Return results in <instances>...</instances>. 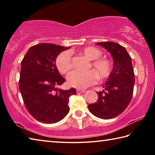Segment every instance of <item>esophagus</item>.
<instances>
[{
	"label": "esophagus",
	"instance_id": "34e87169",
	"mask_svg": "<svg viewBox=\"0 0 155 155\" xmlns=\"http://www.w3.org/2000/svg\"><path fill=\"white\" fill-rule=\"evenodd\" d=\"M77 94L85 93V90H80V89H78V90H77Z\"/></svg>",
	"mask_w": 155,
	"mask_h": 155
}]
</instances>
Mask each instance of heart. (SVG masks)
Returning <instances> with one entry per match:
<instances>
[{
    "instance_id": "obj_1",
    "label": "heart",
    "mask_w": 155,
    "mask_h": 155,
    "mask_svg": "<svg viewBox=\"0 0 155 155\" xmlns=\"http://www.w3.org/2000/svg\"><path fill=\"white\" fill-rule=\"evenodd\" d=\"M79 53L91 60L90 68L94 70L86 72L74 71L68 76V83L71 87L84 89L95 84L98 80V75L101 79L108 78L112 72L113 65L109 59L100 58L102 55L101 50L93 46L86 47L81 49ZM56 66L61 74H67L72 68L71 54L68 51L60 53L56 59Z\"/></svg>"
}]
</instances>
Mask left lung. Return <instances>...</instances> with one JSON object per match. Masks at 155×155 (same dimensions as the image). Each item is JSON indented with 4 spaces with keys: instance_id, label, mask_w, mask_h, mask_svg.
Wrapping results in <instances>:
<instances>
[{
    "instance_id": "8db88e82",
    "label": "left lung",
    "mask_w": 155,
    "mask_h": 155,
    "mask_svg": "<svg viewBox=\"0 0 155 155\" xmlns=\"http://www.w3.org/2000/svg\"><path fill=\"white\" fill-rule=\"evenodd\" d=\"M112 55L114 68L104 90L97 92L96 103L88 105L90 111L99 118L108 120L115 117L124 111L132 99L135 74L131 57L124 46L113 41L98 42Z\"/></svg>"
}]
</instances>
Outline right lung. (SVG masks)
<instances>
[{"mask_svg":"<svg viewBox=\"0 0 155 155\" xmlns=\"http://www.w3.org/2000/svg\"><path fill=\"white\" fill-rule=\"evenodd\" d=\"M69 48L53 44H39L28 49L21 62V95L27 111L41 122L53 124L64 119L70 110V96L77 94L74 88H57L65 80L57 70L56 58Z\"/></svg>","mask_w":155,"mask_h":155,"instance_id":"obj_1","label":"right lung"}]
</instances>
